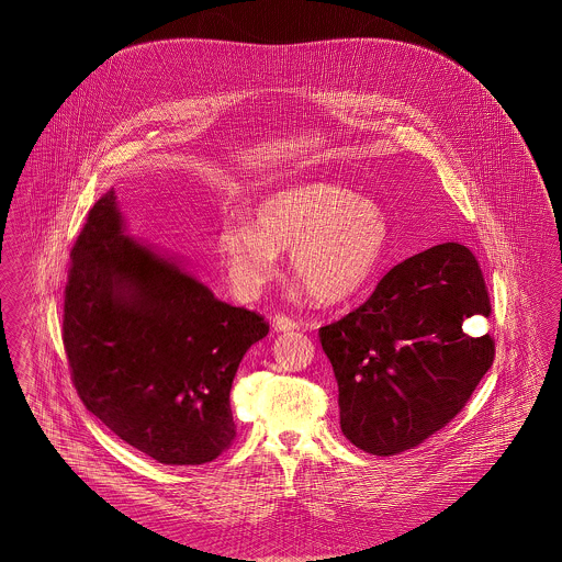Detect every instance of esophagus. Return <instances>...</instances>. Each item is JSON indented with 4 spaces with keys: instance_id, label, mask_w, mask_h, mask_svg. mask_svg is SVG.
I'll list each match as a JSON object with an SVG mask.
<instances>
[{
    "instance_id": "esophagus-1",
    "label": "esophagus",
    "mask_w": 562,
    "mask_h": 562,
    "mask_svg": "<svg viewBox=\"0 0 562 562\" xmlns=\"http://www.w3.org/2000/svg\"><path fill=\"white\" fill-rule=\"evenodd\" d=\"M273 328L280 330V333H289V330L296 328V322L291 316H286V314H276L273 316Z\"/></svg>"
}]
</instances>
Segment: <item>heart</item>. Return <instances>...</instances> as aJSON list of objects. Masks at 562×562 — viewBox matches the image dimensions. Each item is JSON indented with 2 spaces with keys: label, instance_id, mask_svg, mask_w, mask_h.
<instances>
[{
  "label": "heart",
  "instance_id": "heart-1",
  "mask_svg": "<svg viewBox=\"0 0 562 562\" xmlns=\"http://www.w3.org/2000/svg\"><path fill=\"white\" fill-rule=\"evenodd\" d=\"M385 244L387 223L373 200L314 181L261 200L252 225L223 223L216 255L232 289L252 299L278 276V250H291V268L305 291L337 303L367 284Z\"/></svg>",
  "mask_w": 562,
  "mask_h": 562
}]
</instances>
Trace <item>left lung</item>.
<instances>
[{
    "label": "left lung",
    "instance_id": "obj_1",
    "mask_svg": "<svg viewBox=\"0 0 562 562\" xmlns=\"http://www.w3.org/2000/svg\"><path fill=\"white\" fill-rule=\"evenodd\" d=\"M472 316H491L481 263L445 241L390 269L358 310L322 326L351 445L390 457L451 424L495 358L491 335L463 333Z\"/></svg>",
    "mask_w": 562,
    "mask_h": 562
}]
</instances>
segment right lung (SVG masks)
Masks as SVG:
<instances>
[{
    "instance_id": "obj_1",
    "label": "right lung",
    "mask_w": 562,
    "mask_h": 562,
    "mask_svg": "<svg viewBox=\"0 0 562 562\" xmlns=\"http://www.w3.org/2000/svg\"><path fill=\"white\" fill-rule=\"evenodd\" d=\"M268 333L261 314L124 236L113 191L90 209L71 248L63 346L83 406L136 451L166 465L225 453L234 376Z\"/></svg>"
}]
</instances>
